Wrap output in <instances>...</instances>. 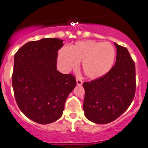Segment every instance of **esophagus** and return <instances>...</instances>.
I'll return each mask as SVG.
<instances>
[{"instance_id":"esophagus-1","label":"esophagus","mask_w":148,"mask_h":148,"mask_svg":"<svg viewBox=\"0 0 148 148\" xmlns=\"http://www.w3.org/2000/svg\"><path fill=\"white\" fill-rule=\"evenodd\" d=\"M76 84H77V85H81L83 84V81H82L81 80L77 79H76Z\"/></svg>"}]
</instances>
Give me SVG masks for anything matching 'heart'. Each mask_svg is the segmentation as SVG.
<instances>
[{"mask_svg": "<svg viewBox=\"0 0 148 148\" xmlns=\"http://www.w3.org/2000/svg\"><path fill=\"white\" fill-rule=\"evenodd\" d=\"M116 56L114 48L110 42L92 40H81L68 49L62 48L58 58L65 70L75 69L81 63L84 75L90 80L100 79L109 72Z\"/></svg>", "mask_w": 148, "mask_h": 148, "instance_id": "1", "label": "heart"}]
</instances>
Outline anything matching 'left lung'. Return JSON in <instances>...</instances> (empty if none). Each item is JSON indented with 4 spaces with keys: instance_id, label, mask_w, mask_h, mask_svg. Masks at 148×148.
<instances>
[{
    "instance_id": "1",
    "label": "left lung",
    "mask_w": 148,
    "mask_h": 148,
    "mask_svg": "<svg viewBox=\"0 0 148 148\" xmlns=\"http://www.w3.org/2000/svg\"><path fill=\"white\" fill-rule=\"evenodd\" d=\"M114 65L100 79L83 83V110L90 121L106 124L119 118L132 102L136 90L134 60L126 47L114 42Z\"/></svg>"
}]
</instances>
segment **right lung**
Returning a JSON list of instances; mask_svg holds the SVG:
<instances>
[{"label":"right lung","mask_w":148,"mask_h":148,"mask_svg":"<svg viewBox=\"0 0 148 148\" xmlns=\"http://www.w3.org/2000/svg\"><path fill=\"white\" fill-rule=\"evenodd\" d=\"M63 42L56 38L30 41L14 55L12 87L16 101L27 118L39 124L60 118L65 101L76 85L72 74L56 69Z\"/></svg>","instance_id":"add662e5"}]
</instances>
